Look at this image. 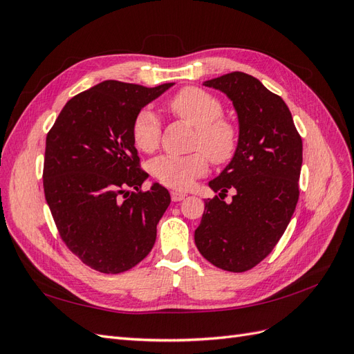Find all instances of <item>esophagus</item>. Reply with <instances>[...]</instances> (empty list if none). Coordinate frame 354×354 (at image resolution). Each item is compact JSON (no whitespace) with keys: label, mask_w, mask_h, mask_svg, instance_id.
I'll return each mask as SVG.
<instances>
[{"label":"esophagus","mask_w":354,"mask_h":354,"mask_svg":"<svg viewBox=\"0 0 354 354\" xmlns=\"http://www.w3.org/2000/svg\"><path fill=\"white\" fill-rule=\"evenodd\" d=\"M185 198H186V194H183V192H178V190L171 192V199H173L174 202H180V201H183Z\"/></svg>","instance_id":"34e87169"}]
</instances>
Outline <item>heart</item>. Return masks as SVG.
Listing matches in <instances>:
<instances>
[{
    "instance_id": "heart-1",
    "label": "heart",
    "mask_w": 354,
    "mask_h": 354,
    "mask_svg": "<svg viewBox=\"0 0 354 354\" xmlns=\"http://www.w3.org/2000/svg\"><path fill=\"white\" fill-rule=\"evenodd\" d=\"M168 108L181 121L195 128L192 146L201 149L185 156L164 155L151 162V174L160 185L173 189H187L208 171V158L212 164H229L238 151V128L221 118L223 106L211 95L196 87L180 90L168 102ZM133 142L138 151L151 153L159 145L160 124L151 109L137 113L131 128Z\"/></svg>"
}]
</instances>
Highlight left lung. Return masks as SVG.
Instances as JSON below:
<instances>
[{
	"label": "left lung",
	"instance_id": "8db88e82",
	"mask_svg": "<svg viewBox=\"0 0 354 354\" xmlns=\"http://www.w3.org/2000/svg\"><path fill=\"white\" fill-rule=\"evenodd\" d=\"M203 85L232 100L239 145L229 165L209 181L221 198L205 201L195 243L211 264L241 273L272 252L291 221L303 142L286 103L251 75L232 72ZM229 188L235 192L230 204L222 201Z\"/></svg>",
	"mask_w": 354,
	"mask_h": 354
}]
</instances>
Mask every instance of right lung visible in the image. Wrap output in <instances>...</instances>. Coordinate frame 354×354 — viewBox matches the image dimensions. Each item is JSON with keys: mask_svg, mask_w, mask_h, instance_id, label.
<instances>
[{"mask_svg": "<svg viewBox=\"0 0 354 354\" xmlns=\"http://www.w3.org/2000/svg\"><path fill=\"white\" fill-rule=\"evenodd\" d=\"M103 81L72 97L47 134L44 194L60 238L91 269L116 274L151 252L171 198L140 169L134 118L173 87Z\"/></svg>", "mask_w": 354, "mask_h": 354, "instance_id": "right-lung-1", "label": "right lung"}]
</instances>
